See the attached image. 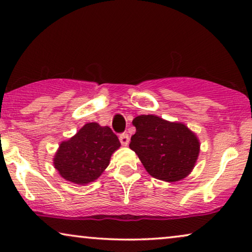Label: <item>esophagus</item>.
Segmentation results:
<instances>
[{"instance_id":"esophagus-1","label":"esophagus","mask_w":252,"mask_h":252,"mask_svg":"<svg viewBox=\"0 0 252 252\" xmlns=\"http://www.w3.org/2000/svg\"><path fill=\"white\" fill-rule=\"evenodd\" d=\"M120 141H121L122 145H125V146H126L127 144H129V136H127V133H121L120 134Z\"/></svg>"}]
</instances>
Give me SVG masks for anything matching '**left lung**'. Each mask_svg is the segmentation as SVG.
<instances>
[{
  "label": "left lung",
  "instance_id": "left-lung-1",
  "mask_svg": "<svg viewBox=\"0 0 252 252\" xmlns=\"http://www.w3.org/2000/svg\"><path fill=\"white\" fill-rule=\"evenodd\" d=\"M132 125L136 133L129 146L151 176L164 182H177L192 171L200 143L186 126L155 115L137 116Z\"/></svg>",
  "mask_w": 252,
  "mask_h": 252
}]
</instances>
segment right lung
<instances>
[{
	"label": "right lung",
	"instance_id": "obj_1",
	"mask_svg": "<svg viewBox=\"0 0 252 252\" xmlns=\"http://www.w3.org/2000/svg\"><path fill=\"white\" fill-rule=\"evenodd\" d=\"M120 146L111 127L87 123L73 138L60 144L55 168L68 182L86 185L101 175Z\"/></svg>",
	"mask_w": 252,
	"mask_h": 252
}]
</instances>
